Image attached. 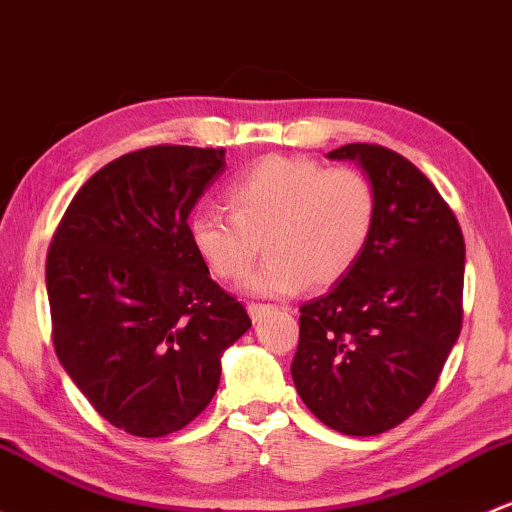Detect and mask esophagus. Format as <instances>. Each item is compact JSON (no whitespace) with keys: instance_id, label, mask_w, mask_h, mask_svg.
<instances>
[{"instance_id":"34e87169","label":"esophagus","mask_w":512,"mask_h":512,"mask_svg":"<svg viewBox=\"0 0 512 512\" xmlns=\"http://www.w3.org/2000/svg\"><path fill=\"white\" fill-rule=\"evenodd\" d=\"M247 311H250L252 321H262V319H265L267 311H270V306H267V304H247Z\"/></svg>"}]
</instances>
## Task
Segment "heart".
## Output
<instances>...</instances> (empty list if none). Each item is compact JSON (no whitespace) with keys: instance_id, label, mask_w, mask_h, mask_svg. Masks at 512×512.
Returning <instances> with one entry per match:
<instances>
[{"instance_id":"obj_1","label":"heart","mask_w":512,"mask_h":512,"mask_svg":"<svg viewBox=\"0 0 512 512\" xmlns=\"http://www.w3.org/2000/svg\"><path fill=\"white\" fill-rule=\"evenodd\" d=\"M225 198L233 218L193 213L188 238L203 265L225 282H242L265 242L270 260L245 284L260 297L341 282L363 257L378 215V193L360 169H326L282 154L250 166Z\"/></svg>"}]
</instances>
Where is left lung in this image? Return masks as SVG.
Masks as SVG:
<instances>
[{"label": "left lung", "instance_id": "1", "mask_svg": "<svg viewBox=\"0 0 512 512\" xmlns=\"http://www.w3.org/2000/svg\"><path fill=\"white\" fill-rule=\"evenodd\" d=\"M328 159L363 169L378 215L358 265L301 306L292 380L326 427L375 437L414 414L437 385L461 333L466 245L432 181L378 144Z\"/></svg>", "mask_w": 512, "mask_h": 512}]
</instances>
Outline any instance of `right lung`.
Instances as JSON below:
<instances>
[{
	"label": "right lung",
	"instance_id": "add662e5",
	"mask_svg": "<svg viewBox=\"0 0 512 512\" xmlns=\"http://www.w3.org/2000/svg\"><path fill=\"white\" fill-rule=\"evenodd\" d=\"M225 149H139L102 166L46 257L53 346L112 427L166 437L208 407L225 348L252 326L193 250L188 215Z\"/></svg>",
	"mask_w": 512,
	"mask_h": 512
}]
</instances>
